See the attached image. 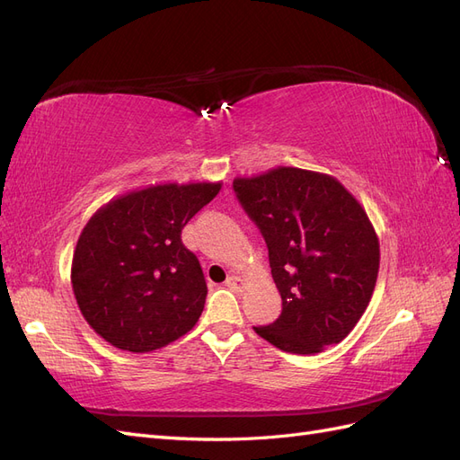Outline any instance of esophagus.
Here are the masks:
<instances>
[{
  "instance_id": "esophagus-1",
  "label": "esophagus",
  "mask_w": 460,
  "mask_h": 460,
  "mask_svg": "<svg viewBox=\"0 0 460 460\" xmlns=\"http://www.w3.org/2000/svg\"><path fill=\"white\" fill-rule=\"evenodd\" d=\"M225 284H226V288H230L234 291H242L243 286H245V282L242 280L240 276H228V280Z\"/></svg>"
}]
</instances>
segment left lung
<instances>
[{
  "label": "left lung",
  "instance_id": "obj_1",
  "mask_svg": "<svg viewBox=\"0 0 460 460\" xmlns=\"http://www.w3.org/2000/svg\"><path fill=\"white\" fill-rule=\"evenodd\" d=\"M234 190L269 247L282 314L253 326L262 340L314 355L347 338L367 311L380 242L353 193L324 172L276 166L234 178Z\"/></svg>",
  "mask_w": 460,
  "mask_h": 460
}]
</instances>
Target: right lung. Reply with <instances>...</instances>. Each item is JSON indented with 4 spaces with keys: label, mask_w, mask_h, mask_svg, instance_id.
<instances>
[{
    "label": "right lung",
    "mask_w": 460,
    "mask_h": 460,
    "mask_svg": "<svg viewBox=\"0 0 460 460\" xmlns=\"http://www.w3.org/2000/svg\"><path fill=\"white\" fill-rule=\"evenodd\" d=\"M222 182H163L111 199L90 217L75 247L78 309L117 349L147 353L199 320L207 286L180 234Z\"/></svg>",
    "instance_id": "right-lung-1"
}]
</instances>
